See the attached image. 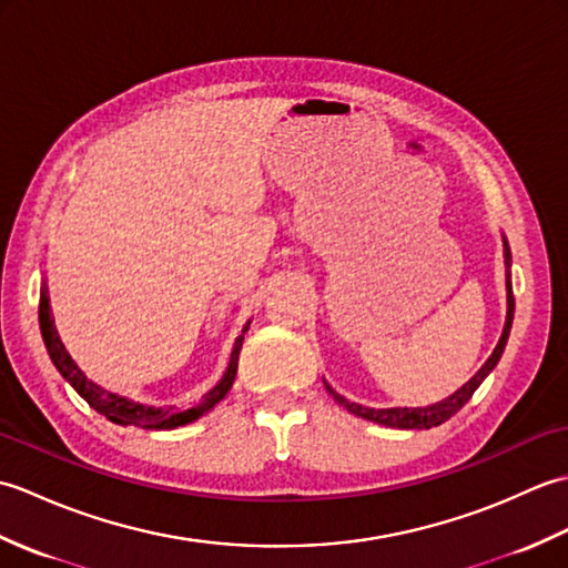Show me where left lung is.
I'll return each mask as SVG.
<instances>
[{
	"label": "left lung",
	"instance_id": "1",
	"mask_svg": "<svg viewBox=\"0 0 568 568\" xmlns=\"http://www.w3.org/2000/svg\"><path fill=\"white\" fill-rule=\"evenodd\" d=\"M505 263L510 265V248H508V244H505ZM513 315H515V297H513V285H510V277H508V317H505V329H503V336H500V342L496 346V352L490 354V358L486 361L484 366H480V371L464 385V388H458L454 395H449L442 403H434L429 407H388V409H376V407H364V405L348 403L346 397H342L339 393L332 390L329 385H327V390H329V395L334 397L336 403L348 409V413H354L356 417H364V419H371V422H378V425L397 427V429H429V427H437V425H442V422L454 417L458 409H462L470 400V395L476 393L478 385L486 381L488 373L496 368V364H498L500 356H503V348H505V344H508L510 327H513Z\"/></svg>",
	"mask_w": 568,
	"mask_h": 568
}]
</instances>
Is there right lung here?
<instances>
[{"instance_id": "add662e5", "label": "right lung", "mask_w": 568, "mask_h": 568, "mask_svg": "<svg viewBox=\"0 0 568 568\" xmlns=\"http://www.w3.org/2000/svg\"><path fill=\"white\" fill-rule=\"evenodd\" d=\"M39 322H41V334H43L48 354H51V361L60 371V376H63L72 385V388L80 393V397H84V403H88L92 409H98V413L104 415L106 419L116 422V425H134V427H143V429H173L180 425H187V422L202 417L204 413H210L216 403H222L224 395L229 393V388H232V383L236 378L239 352H241V344H244V334L248 329V324H246L244 332H241V336L236 339L224 378L216 383L214 388L204 395L195 407L175 409V407H149V405L134 403V400H129V397L106 393L104 388H100L98 383L84 378V373L75 366V361L70 358V354L65 352V346H63V342H60V336L55 332V324L51 317V305H48L45 283L41 285Z\"/></svg>"}]
</instances>
